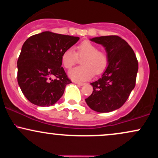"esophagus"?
I'll list each match as a JSON object with an SVG mask.
<instances>
[{"instance_id": "obj_1", "label": "esophagus", "mask_w": 158, "mask_h": 158, "mask_svg": "<svg viewBox=\"0 0 158 158\" xmlns=\"http://www.w3.org/2000/svg\"><path fill=\"white\" fill-rule=\"evenodd\" d=\"M74 83H75V84H77V85H81V86H82V85H85V83H84V82H81V81H74Z\"/></svg>"}]
</instances>
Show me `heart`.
Segmentation results:
<instances>
[{
	"label": "heart",
	"instance_id": "heart-1",
	"mask_svg": "<svg viewBox=\"0 0 158 158\" xmlns=\"http://www.w3.org/2000/svg\"><path fill=\"white\" fill-rule=\"evenodd\" d=\"M78 57L82 58L81 66L73 68L69 76L73 80L85 81L95 75L104 73L108 64L106 52L98 50L97 45L90 41H83L78 45L76 52L73 49H67L61 55V63L66 69H70L78 61Z\"/></svg>",
	"mask_w": 158,
	"mask_h": 158
}]
</instances>
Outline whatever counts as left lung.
Segmentation results:
<instances>
[{
	"mask_svg": "<svg viewBox=\"0 0 158 158\" xmlns=\"http://www.w3.org/2000/svg\"><path fill=\"white\" fill-rule=\"evenodd\" d=\"M90 41L106 48L108 65L102 77L90 84L93 93L85 102L95 111H113L123 106L135 88L138 61L129 44L119 36H100Z\"/></svg>",
	"mask_w": 158,
	"mask_h": 158,
	"instance_id": "8db88e82",
	"label": "left lung"
}]
</instances>
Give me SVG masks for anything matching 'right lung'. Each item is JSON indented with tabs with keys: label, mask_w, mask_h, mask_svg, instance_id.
<instances>
[{
	"label": "right lung",
	"mask_w": 158,
	"mask_h": 158,
	"mask_svg": "<svg viewBox=\"0 0 158 158\" xmlns=\"http://www.w3.org/2000/svg\"><path fill=\"white\" fill-rule=\"evenodd\" d=\"M79 37L49 31L30 36L23 43L18 59V82L32 104L50 106L59 100L71 83L61 67V55Z\"/></svg>",
	"instance_id": "1"
}]
</instances>
